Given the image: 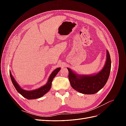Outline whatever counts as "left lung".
Listing matches in <instances>:
<instances>
[{"mask_svg": "<svg viewBox=\"0 0 126 126\" xmlns=\"http://www.w3.org/2000/svg\"><path fill=\"white\" fill-rule=\"evenodd\" d=\"M111 63L109 51H107L105 66L102 69L96 74L80 75L67 68L69 71L68 78L71 86L76 91L83 94H96L104 87L108 81L111 69Z\"/></svg>", "mask_w": 126, "mask_h": 126, "instance_id": "left-lung-1", "label": "left lung"}]
</instances>
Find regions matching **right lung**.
Masks as SVG:
<instances>
[{"mask_svg": "<svg viewBox=\"0 0 126 126\" xmlns=\"http://www.w3.org/2000/svg\"><path fill=\"white\" fill-rule=\"evenodd\" d=\"M60 70V68H58L56 69L54 71H53L51 74L50 76H49L48 80L46 84L44 85L43 87H41L39 88L33 90H25L19 86L17 82L15 80L13 76L11 75V72H10V76L14 87L17 90L18 92L21 95H22L24 97L26 98L27 99H35L39 98L41 97H43L44 94L47 93L49 90L51 88V83L53 80V79L56 76V75L58 74V72Z\"/></svg>", "mask_w": 126, "mask_h": 126, "instance_id": "add662e5", "label": "right lung"}]
</instances>
